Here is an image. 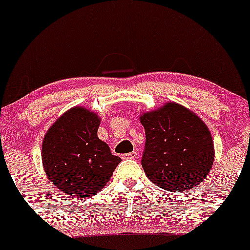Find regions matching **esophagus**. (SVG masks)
<instances>
[{"instance_id":"34e87169","label":"esophagus","mask_w":250,"mask_h":250,"mask_svg":"<svg viewBox=\"0 0 250 250\" xmlns=\"http://www.w3.org/2000/svg\"><path fill=\"white\" fill-rule=\"evenodd\" d=\"M137 157V151H131L127 154L123 155V158H136Z\"/></svg>"}]
</instances>
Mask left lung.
Returning a JSON list of instances; mask_svg holds the SVG:
<instances>
[{"label": "left lung", "instance_id": "8db88e82", "mask_svg": "<svg viewBox=\"0 0 250 250\" xmlns=\"http://www.w3.org/2000/svg\"><path fill=\"white\" fill-rule=\"evenodd\" d=\"M146 147L142 167L162 189L184 192L198 186L214 160L212 136L205 123L176 103L142 114Z\"/></svg>", "mask_w": 250, "mask_h": 250}]
</instances>
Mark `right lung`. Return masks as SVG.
Returning a JSON list of instances; mask_svg holds the SVG:
<instances>
[{"instance_id": "right-lung-1", "label": "right lung", "mask_w": 250, "mask_h": 250, "mask_svg": "<svg viewBox=\"0 0 250 250\" xmlns=\"http://www.w3.org/2000/svg\"><path fill=\"white\" fill-rule=\"evenodd\" d=\"M100 118L76 106L47 130L42 146V166L51 184L75 198H89L104 188L122 158L99 139Z\"/></svg>"}]
</instances>
